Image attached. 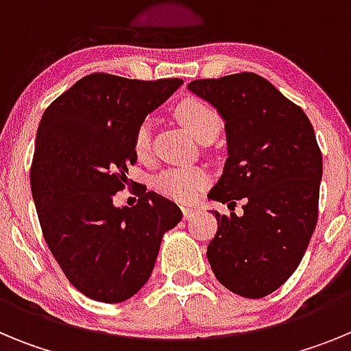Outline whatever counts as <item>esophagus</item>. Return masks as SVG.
Wrapping results in <instances>:
<instances>
[{
    "mask_svg": "<svg viewBox=\"0 0 351 351\" xmlns=\"http://www.w3.org/2000/svg\"><path fill=\"white\" fill-rule=\"evenodd\" d=\"M195 213H197V209H195V207H182V214H184V219H190Z\"/></svg>",
    "mask_w": 351,
    "mask_h": 351,
    "instance_id": "esophagus-1",
    "label": "esophagus"
}]
</instances>
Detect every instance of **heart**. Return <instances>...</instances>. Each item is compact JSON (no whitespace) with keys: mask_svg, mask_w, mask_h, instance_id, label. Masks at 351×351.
<instances>
[{"mask_svg":"<svg viewBox=\"0 0 351 351\" xmlns=\"http://www.w3.org/2000/svg\"><path fill=\"white\" fill-rule=\"evenodd\" d=\"M176 114L186 132L197 141L207 135H216L221 125L218 112L209 104L198 98H188L181 101L176 108ZM151 128H153L151 119H144L135 130L133 145H135V153L141 158L147 156L151 149ZM207 179L209 176L200 167H169L154 176L153 186L158 193L165 197L179 202H190L207 184Z\"/></svg>","mask_w":351,"mask_h":351,"instance_id":"heart-1","label":"heart"}]
</instances>
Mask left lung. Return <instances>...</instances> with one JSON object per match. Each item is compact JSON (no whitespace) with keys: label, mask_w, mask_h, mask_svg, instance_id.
<instances>
[{"label":"left lung","mask_w":351,"mask_h":351,"mask_svg":"<svg viewBox=\"0 0 351 351\" xmlns=\"http://www.w3.org/2000/svg\"><path fill=\"white\" fill-rule=\"evenodd\" d=\"M188 89L225 121L221 178L207 197L244 213L219 214L207 260L219 283L262 299L299 267L318 219L322 153L308 116L256 73L202 79Z\"/></svg>","instance_id":"left-lung-1"}]
</instances>
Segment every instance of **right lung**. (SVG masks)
<instances>
[{
	"mask_svg": "<svg viewBox=\"0 0 351 351\" xmlns=\"http://www.w3.org/2000/svg\"><path fill=\"white\" fill-rule=\"evenodd\" d=\"M182 84L91 73L43 112L31 163V193L43 239L84 295L116 304L147 283L161 237L182 218L169 198L142 191L137 206L114 195L137 161L135 130Z\"/></svg>",
	"mask_w": 351,
	"mask_h": 351,
	"instance_id": "right-lung-1",
	"label": "right lung"
}]
</instances>
